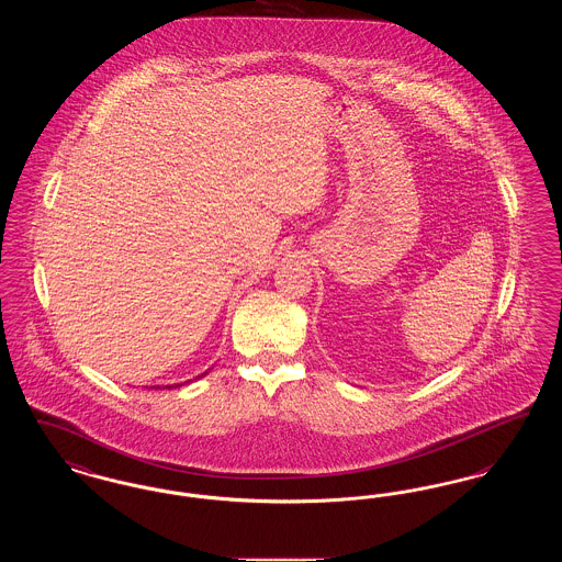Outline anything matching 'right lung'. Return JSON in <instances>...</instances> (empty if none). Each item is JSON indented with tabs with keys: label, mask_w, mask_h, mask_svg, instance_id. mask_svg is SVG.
Wrapping results in <instances>:
<instances>
[{
	"label": "right lung",
	"mask_w": 562,
	"mask_h": 562,
	"mask_svg": "<svg viewBox=\"0 0 562 562\" xmlns=\"http://www.w3.org/2000/svg\"><path fill=\"white\" fill-rule=\"evenodd\" d=\"M206 374V373H204ZM204 374H200V376H204ZM166 387H168V390H170V387H175V385H166Z\"/></svg>",
	"instance_id": "add662e5"
}]
</instances>
